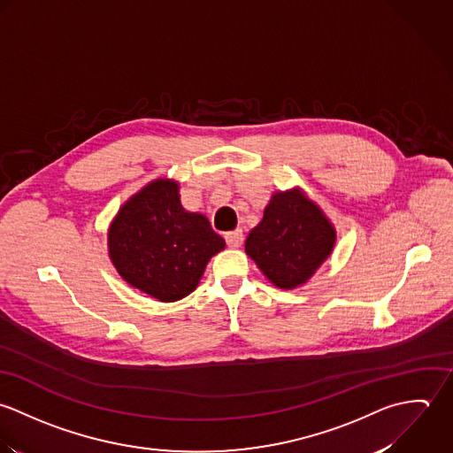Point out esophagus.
<instances>
[{
	"instance_id": "obj_1",
	"label": "esophagus",
	"mask_w": 453,
	"mask_h": 453,
	"mask_svg": "<svg viewBox=\"0 0 453 453\" xmlns=\"http://www.w3.org/2000/svg\"><path fill=\"white\" fill-rule=\"evenodd\" d=\"M226 243L231 247V249H238L242 243H243V233L242 229H236V231H231L226 234Z\"/></svg>"
}]
</instances>
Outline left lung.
I'll use <instances>...</instances> for the list:
<instances>
[{"instance_id":"obj_1","label":"left lung","mask_w":453,"mask_h":453,"mask_svg":"<svg viewBox=\"0 0 453 453\" xmlns=\"http://www.w3.org/2000/svg\"><path fill=\"white\" fill-rule=\"evenodd\" d=\"M334 243L336 229L320 206L301 188H290L273 194L245 252L273 285L290 290L313 276Z\"/></svg>"}]
</instances>
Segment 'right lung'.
Returning <instances> with one entry per match:
<instances>
[{"label":"right lung","mask_w":453,"mask_h":453,"mask_svg":"<svg viewBox=\"0 0 453 453\" xmlns=\"http://www.w3.org/2000/svg\"><path fill=\"white\" fill-rule=\"evenodd\" d=\"M224 247L204 215L183 210L179 183L168 179L150 181L131 196L108 229L115 270L163 303L188 296Z\"/></svg>","instance_id":"obj_1"}]
</instances>
